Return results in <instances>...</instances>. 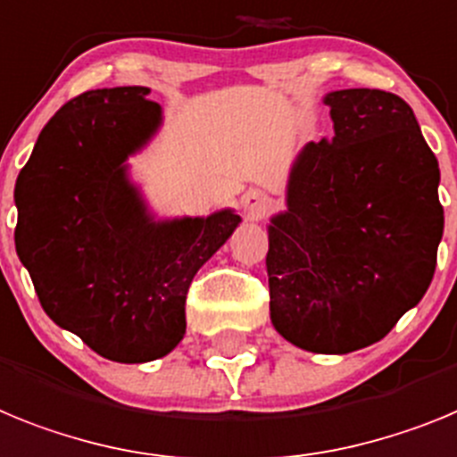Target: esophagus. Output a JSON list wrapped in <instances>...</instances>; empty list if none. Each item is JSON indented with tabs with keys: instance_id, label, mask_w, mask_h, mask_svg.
<instances>
[{
	"instance_id": "esophagus-1",
	"label": "esophagus",
	"mask_w": 457,
	"mask_h": 457,
	"mask_svg": "<svg viewBox=\"0 0 457 457\" xmlns=\"http://www.w3.org/2000/svg\"><path fill=\"white\" fill-rule=\"evenodd\" d=\"M241 206H244L245 216L251 218V220H257L264 213L269 212V206H271V200H269L267 193H262V190H248L241 197Z\"/></svg>"
}]
</instances>
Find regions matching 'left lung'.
Returning a JSON list of instances; mask_svg holds the SVG:
<instances>
[{
  "label": "left lung",
  "mask_w": 457,
  "mask_h": 457,
  "mask_svg": "<svg viewBox=\"0 0 457 457\" xmlns=\"http://www.w3.org/2000/svg\"><path fill=\"white\" fill-rule=\"evenodd\" d=\"M324 103L333 137L301 149L287 209L269 225V308L296 347L349 354L382 340L423 299L444 209L437 158L403 98L340 89Z\"/></svg>",
  "instance_id": "8db88e82"
}]
</instances>
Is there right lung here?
Here are the masks:
<instances>
[{"mask_svg": "<svg viewBox=\"0 0 457 457\" xmlns=\"http://www.w3.org/2000/svg\"><path fill=\"white\" fill-rule=\"evenodd\" d=\"M146 96V87H112L62 105L15 181V251L43 311L117 363L181 343L190 283L241 223L232 209L149 213L126 162L162 121Z\"/></svg>", "mask_w": 457, "mask_h": 457, "instance_id": "right-lung-1", "label": "right lung"}]
</instances>
